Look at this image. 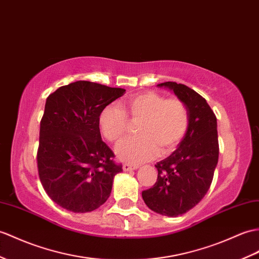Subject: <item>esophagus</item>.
<instances>
[{"mask_svg": "<svg viewBox=\"0 0 259 259\" xmlns=\"http://www.w3.org/2000/svg\"><path fill=\"white\" fill-rule=\"evenodd\" d=\"M138 167H139L138 165H132V164H129V163H123L122 170L123 171H131V170H137Z\"/></svg>", "mask_w": 259, "mask_h": 259, "instance_id": "34e87169", "label": "esophagus"}]
</instances>
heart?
I'll return each mask as SVG.
<instances>
[{
	"mask_svg": "<svg viewBox=\"0 0 259 259\" xmlns=\"http://www.w3.org/2000/svg\"><path fill=\"white\" fill-rule=\"evenodd\" d=\"M138 138L119 144L117 155L131 163L167 155L176 150L186 136L190 124L188 107L181 99L158 93L135 95L122 108L109 106L101 112L99 127L106 139L118 143L127 137L132 124L137 125Z\"/></svg>",
	"mask_w": 259,
	"mask_h": 259,
	"instance_id": "obj_1",
	"label": "heart"
}]
</instances>
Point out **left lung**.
Returning <instances> with one entry per match:
<instances>
[{
    "instance_id": "obj_1",
    "label": "left lung",
    "mask_w": 259,
    "mask_h": 259,
    "mask_svg": "<svg viewBox=\"0 0 259 259\" xmlns=\"http://www.w3.org/2000/svg\"><path fill=\"white\" fill-rule=\"evenodd\" d=\"M158 86L173 90L184 102L190 124L176 151L155 164L157 182L142 191V198L153 212L177 218L193 208L211 186L220 151L218 122L206 100L193 89L174 81Z\"/></svg>"
}]
</instances>
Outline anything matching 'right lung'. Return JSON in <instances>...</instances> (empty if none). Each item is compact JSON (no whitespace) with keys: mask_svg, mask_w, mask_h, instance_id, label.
Segmentation results:
<instances>
[{"mask_svg":"<svg viewBox=\"0 0 259 259\" xmlns=\"http://www.w3.org/2000/svg\"><path fill=\"white\" fill-rule=\"evenodd\" d=\"M122 88L78 80L48 96L40 120L37 169L47 195L74 213L95 211L109 197L122 171L101 140L102 110L124 94Z\"/></svg>","mask_w":259,"mask_h":259,"instance_id":"add662e5","label":"right lung"}]
</instances>
